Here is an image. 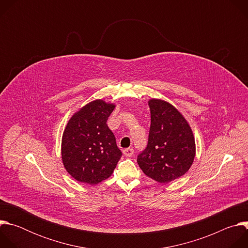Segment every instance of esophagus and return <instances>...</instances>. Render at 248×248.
Segmentation results:
<instances>
[{
  "instance_id": "esophagus-1",
  "label": "esophagus",
  "mask_w": 248,
  "mask_h": 248,
  "mask_svg": "<svg viewBox=\"0 0 248 248\" xmlns=\"http://www.w3.org/2000/svg\"><path fill=\"white\" fill-rule=\"evenodd\" d=\"M124 154L126 157H131L134 154V150H133V148H126L124 150Z\"/></svg>"
}]
</instances>
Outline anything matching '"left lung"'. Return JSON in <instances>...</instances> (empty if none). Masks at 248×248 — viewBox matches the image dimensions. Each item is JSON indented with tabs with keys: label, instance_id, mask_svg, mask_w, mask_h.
I'll return each instance as SVG.
<instances>
[{
	"label": "left lung",
	"instance_id": "left-lung-1",
	"mask_svg": "<svg viewBox=\"0 0 248 248\" xmlns=\"http://www.w3.org/2000/svg\"><path fill=\"white\" fill-rule=\"evenodd\" d=\"M151 124L146 148L137 156L143 172L165 184L184 175L193 163L195 142L190 126L170 104L149 101Z\"/></svg>",
	"mask_w": 248,
	"mask_h": 248
}]
</instances>
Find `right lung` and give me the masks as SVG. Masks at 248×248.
<instances>
[{"label":"right lung","mask_w":248,"mask_h":248,"mask_svg":"<svg viewBox=\"0 0 248 248\" xmlns=\"http://www.w3.org/2000/svg\"><path fill=\"white\" fill-rule=\"evenodd\" d=\"M115 106L93 101L66 124L62 140V158L67 172L78 182L97 185L112 175L123 153L107 124Z\"/></svg>","instance_id":"add662e5"}]
</instances>
